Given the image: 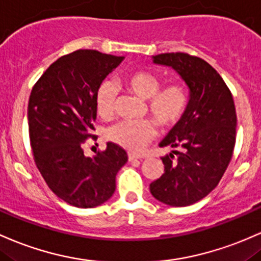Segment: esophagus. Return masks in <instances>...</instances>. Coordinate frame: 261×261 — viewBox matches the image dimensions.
I'll use <instances>...</instances> for the list:
<instances>
[{"label":"esophagus","instance_id":"obj_1","mask_svg":"<svg viewBox=\"0 0 261 261\" xmlns=\"http://www.w3.org/2000/svg\"><path fill=\"white\" fill-rule=\"evenodd\" d=\"M127 157H128V161H130V162L137 161V160H141V157L136 156V154H134V153H128Z\"/></svg>","mask_w":261,"mask_h":261}]
</instances>
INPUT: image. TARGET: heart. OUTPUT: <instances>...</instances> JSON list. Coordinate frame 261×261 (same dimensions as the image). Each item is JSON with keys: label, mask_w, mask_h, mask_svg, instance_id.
Instances as JSON below:
<instances>
[{"label": "heart", "mask_w": 261, "mask_h": 261, "mask_svg": "<svg viewBox=\"0 0 261 261\" xmlns=\"http://www.w3.org/2000/svg\"><path fill=\"white\" fill-rule=\"evenodd\" d=\"M126 88L146 100L148 114L161 128H171L179 122L190 102L188 90L183 83L172 82L161 88L162 80L150 70H135L125 76ZM117 95L114 83L102 82L96 91V110L102 117H110L115 110ZM156 127L152 120H124L107 130V139L131 152H140L153 139Z\"/></svg>", "instance_id": "heart-1"}]
</instances>
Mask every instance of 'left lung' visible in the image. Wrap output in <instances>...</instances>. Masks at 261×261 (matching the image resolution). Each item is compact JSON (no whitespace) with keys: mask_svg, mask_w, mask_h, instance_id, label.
<instances>
[{"mask_svg":"<svg viewBox=\"0 0 261 261\" xmlns=\"http://www.w3.org/2000/svg\"><path fill=\"white\" fill-rule=\"evenodd\" d=\"M153 62L172 67L191 93L185 115L160 144L176 150L162 157L165 172L150 191L165 204L186 207L210 194L228 168L236 146V105L218 71L202 58L163 53Z\"/></svg>","mask_w":261,"mask_h":261,"instance_id":"1","label":"left lung"}]
</instances>
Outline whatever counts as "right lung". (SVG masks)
Instances as JSON below:
<instances>
[{
  "mask_svg": "<svg viewBox=\"0 0 261 261\" xmlns=\"http://www.w3.org/2000/svg\"><path fill=\"white\" fill-rule=\"evenodd\" d=\"M124 57L79 49L51 63L33 85L28 131L37 168L57 197L78 208H94L114 194L126 151L108 142L87 157L83 144L95 130L99 85Z\"/></svg>",
  "mask_w": 261,
  "mask_h": 261,
  "instance_id": "obj_1",
  "label": "right lung"
}]
</instances>
